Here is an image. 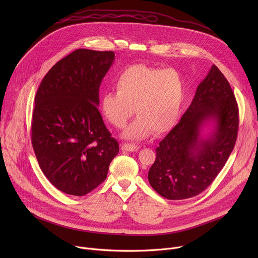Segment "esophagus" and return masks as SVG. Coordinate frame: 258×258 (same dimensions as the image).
Masks as SVG:
<instances>
[{
    "label": "esophagus",
    "instance_id": "obj_1",
    "mask_svg": "<svg viewBox=\"0 0 258 258\" xmlns=\"http://www.w3.org/2000/svg\"><path fill=\"white\" fill-rule=\"evenodd\" d=\"M121 149L123 151H130V152H135L139 150V146L135 144H123L121 146Z\"/></svg>",
    "mask_w": 258,
    "mask_h": 258
}]
</instances>
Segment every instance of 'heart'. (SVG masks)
I'll return each instance as SVG.
<instances>
[{
  "instance_id": "heart-1",
  "label": "heart",
  "mask_w": 258,
  "mask_h": 258,
  "mask_svg": "<svg viewBox=\"0 0 258 258\" xmlns=\"http://www.w3.org/2000/svg\"><path fill=\"white\" fill-rule=\"evenodd\" d=\"M114 87L116 92L102 95L100 108L104 118L117 128L125 126L135 109L138 117L124 132L125 138L144 139L175 125L185 96V82L178 71L135 64L119 73Z\"/></svg>"
}]
</instances>
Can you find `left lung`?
Masks as SVG:
<instances>
[{
    "label": "left lung",
    "mask_w": 258,
    "mask_h": 258,
    "mask_svg": "<svg viewBox=\"0 0 258 258\" xmlns=\"http://www.w3.org/2000/svg\"><path fill=\"white\" fill-rule=\"evenodd\" d=\"M215 122L206 139L200 134L206 121ZM239 108L232 88L212 65L179 122L160 141L148 172L152 188L169 200L202 193L225 166L238 136Z\"/></svg>",
    "instance_id": "1"
}]
</instances>
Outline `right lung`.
Returning <instances> with one entry per match:
<instances>
[{
  "instance_id": "add662e5",
  "label": "right lung",
  "mask_w": 258,
  "mask_h": 258,
  "mask_svg": "<svg viewBox=\"0 0 258 258\" xmlns=\"http://www.w3.org/2000/svg\"><path fill=\"white\" fill-rule=\"evenodd\" d=\"M114 59L112 51L78 49L48 71L36 92L33 151L46 177L65 194L97 188L119 152L98 110L99 88Z\"/></svg>"
}]
</instances>
